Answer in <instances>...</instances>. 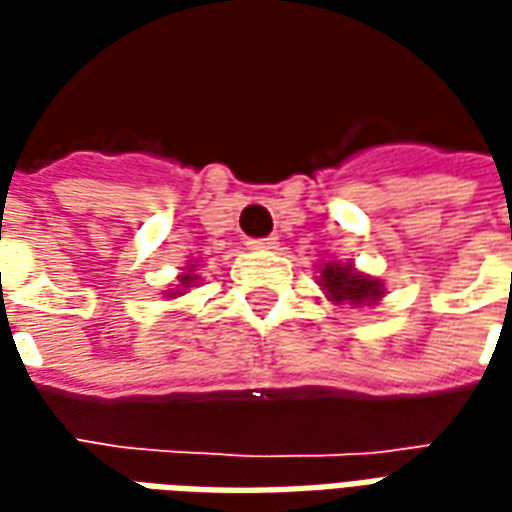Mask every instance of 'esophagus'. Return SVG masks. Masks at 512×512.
I'll return each instance as SVG.
<instances>
[{
  "label": "esophagus",
  "mask_w": 512,
  "mask_h": 512,
  "mask_svg": "<svg viewBox=\"0 0 512 512\" xmlns=\"http://www.w3.org/2000/svg\"><path fill=\"white\" fill-rule=\"evenodd\" d=\"M277 244V235H268V238H249V241H246V246H249V249H257V252H263V249H277Z\"/></svg>",
  "instance_id": "obj_1"
}]
</instances>
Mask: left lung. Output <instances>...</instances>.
Returning a JSON list of instances; mask_svg holds the SVG:
<instances>
[{
	"mask_svg": "<svg viewBox=\"0 0 512 512\" xmlns=\"http://www.w3.org/2000/svg\"><path fill=\"white\" fill-rule=\"evenodd\" d=\"M318 285L326 290V299L334 304H351V307H362V304H376L384 296V285L381 279H373L356 271L348 263H323Z\"/></svg>",
	"mask_w": 512,
	"mask_h": 512,
	"instance_id": "1",
	"label": "left lung"
}]
</instances>
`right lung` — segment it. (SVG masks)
Returning a JSON list of instances; mask_svg holds the SVG:
<instances>
[{
    "mask_svg": "<svg viewBox=\"0 0 512 512\" xmlns=\"http://www.w3.org/2000/svg\"><path fill=\"white\" fill-rule=\"evenodd\" d=\"M186 268H189V271H183V274H180V277H178L180 289H183L184 293L191 288V285H194V282H197V277L191 274V271H194V263H189V266H186ZM167 296H172V299H175V296H183V294H180L179 290H169Z\"/></svg>",
    "mask_w": 512,
    "mask_h": 512,
    "instance_id": "add662e5",
    "label": "right lung"
}]
</instances>
